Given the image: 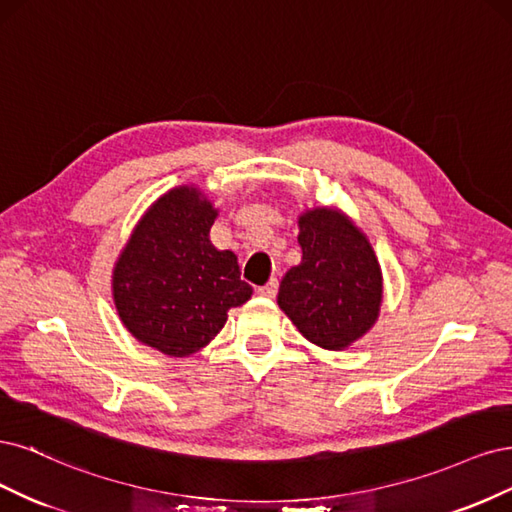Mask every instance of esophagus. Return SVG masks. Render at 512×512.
Masks as SVG:
<instances>
[{
	"label": "esophagus",
	"instance_id": "obj_1",
	"mask_svg": "<svg viewBox=\"0 0 512 512\" xmlns=\"http://www.w3.org/2000/svg\"><path fill=\"white\" fill-rule=\"evenodd\" d=\"M276 291H278V280H276V278H272L268 285H263V287L257 289V293L263 295V298H274Z\"/></svg>",
	"mask_w": 512,
	"mask_h": 512
}]
</instances>
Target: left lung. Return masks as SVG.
I'll return each instance as SVG.
<instances>
[{"label": "left lung", "mask_w": 512, "mask_h": 512, "mask_svg": "<svg viewBox=\"0 0 512 512\" xmlns=\"http://www.w3.org/2000/svg\"><path fill=\"white\" fill-rule=\"evenodd\" d=\"M298 227L302 261L280 280L278 306L306 340L344 351L381 315V263L368 236L340 208H310Z\"/></svg>", "instance_id": "8db88e82"}]
</instances>
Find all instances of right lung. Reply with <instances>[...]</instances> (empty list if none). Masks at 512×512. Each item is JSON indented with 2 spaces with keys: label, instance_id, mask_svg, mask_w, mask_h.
Returning <instances> with one entry per match:
<instances>
[{
  "label": "right lung",
  "instance_id": "obj_1",
  "mask_svg": "<svg viewBox=\"0 0 512 512\" xmlns=\"http://www.w3.org/2000/svg\"><path fill=\"white\" fill-rule=\"evenodd\" d=\"M219 217L200 187L163 193L136 223L112 268V298L127 332L170 357H189L217 336L229 308L251 300L238 257L214 249Z\"/></svg>",
  "mask_w": 512,
  "mask_h": 512
}]
</instances>
